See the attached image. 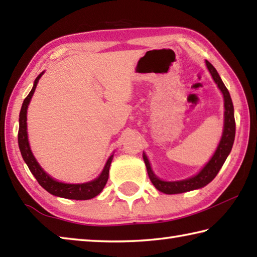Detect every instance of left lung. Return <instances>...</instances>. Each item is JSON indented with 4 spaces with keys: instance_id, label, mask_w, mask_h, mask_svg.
Wrapping results in <instances>:
<instances>
[{
    "instance_id": "1",
    "label": "left lung",
    "mask_w": 257,
    "mask_h": 257,
    "mask_svg": "<svg viewBox=\"0 0 257 257\" xmlns=\"http://www.w3.org/2000/svg\"><path fill=\"white\" fill-rule=\"evenodd\" d=\"M208 71L211 72L213 79L217 84V87L221 89V92L223 94L224 98V128L222 138H221L220 144L217 146L214 155L212 156V159L208 161V163L202 169V171L195 177H191L189 179L180 180V181H163L160 180L156 177L153 171H152L151 165L149 160H147L146 155H143L144 158V162L146 164L147 173L152 181V184L155 186V188L162 191L164 194H181L186 193V191H190L194 189L202 188V187L206 186L207 184L214 179L216 177L217 172L220 171V169L222 168L224 161L227 160L228 155L231 152L233 141H234V135H236V122H234V115H233V104L230 97L229 90L227 87L224 86L223 81L221 80L219 73L215 70V68L212 64L205 61Z\"/></svg>"
}]
</instances>
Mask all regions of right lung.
I'll return each mask as SVG.
<instances>
[{
  "mask_svg": "<svg viewBox=\"0 0 257 257\" xmlns=\"http://www.w3.org/2000/svg\"><path fill=\"white\" fill-rule=\"evenodd\" d=\"M42 75L43 72L36 78V79H35L33 89L30 90L28 96L25 98L23 106H21V111L19 115V132H18V144H19L21 155H23L25 162L27 163L30 172L33 173L35 178H36L38 184H40L45 190L49 191L50 194L54 195V196H59L63 198L77 199V201L93 198L95 196H97V195L103 190L104 186L106 185L107 179H108V170H110V165L112 162V156L107 160L105 167H104V170L102 171L101 176H99L97 179L86 182V184L72 185V184H63V182H59L54 180L53 178H51L40 167V164H38L37 161L35 160L32 151H30L28 136H27V108L35 89H36L37 82L40 80Z\"/></svg>",
  "mask_w": 257,
  "mask_h": 257,
  "instance_id": "obj_1",
  "label": "right lung"
}]
</instances>
